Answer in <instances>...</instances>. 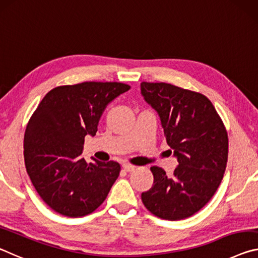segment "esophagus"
Returning a JSON list of instances; mask_svg holds the SVG:
<instances>
[{
	"mask_svg": "<svg viewBox=\"0 0 258 258\" xmlns=\"http://www.w3.org/2000/svg\"><path fill=\"white\" fill-rule=\"evenodd\" d=\"M122 168H123V170L124 171H128V172H130V171H134L135 170V166H132V164H123V166H122Z\"/></svg>",
	"mask_w": 258,
	"mask_h": 258,
	"instance_id": "34e87169",
	"label": "esophagus"
}]
</instances>
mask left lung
<instances>
[{
    "mask_svg": "<svg viewBox=\"0 0 258 258\" xmlns=\"http://www.w3.org/2000/svg\"><path fill=\"white\" fill-rule=\"evenodd\" d=\"M141 90L158 112L178 161L171 177L162 168L151 167L153 186L142 193V201L157 217L187 218L208 204L224 176L229 154L224 123L212 101L199 92L164 82H142Z\"/></svg>",
    "mask_w": 258,
    "mask_h": 258,
    "instance_id": "left-lung-1",
    "label": "left lung"
}]
</instances>
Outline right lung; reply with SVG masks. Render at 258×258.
Masks as SVG:
<instances>
[{"label": "right lung", "instance_id": "1", "mask_svg": "<svg viewBox=\"0 0 258 258\" xmlns=\"http://www.w3.org/2000/svg\"><path fill=\"white\" fill-rule=\"evenodd\" d=\"M130 86L82 82L53 88L33 113L24 137L27 174L41 199L67 217H82L106 199L121 167L88 163L81 157L87 135L95 136L104 109Z\"/></svg>", "mask_w": 258, "mask_h": 258}]
</instances>
